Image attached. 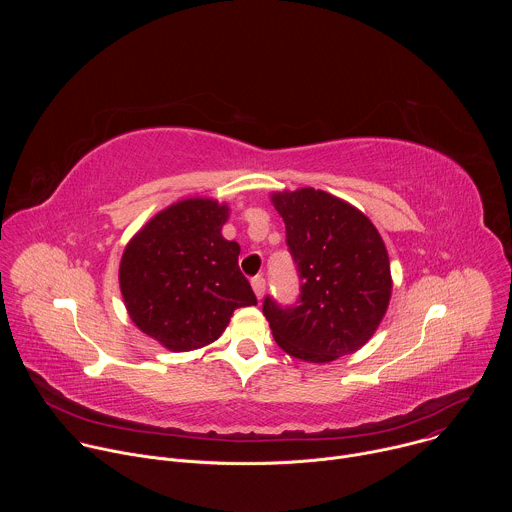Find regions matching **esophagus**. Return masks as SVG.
<instances>
[{"mask_svg":"<svg viewBox=\"0 0 512 512\" xmlns=\"http://www.w3.org/2000/svg\"><path fill=\"white\" fill-rule=\"evenodd\" d=\"M265 279H263V275H257V277H253L251 279V287H253V291H255V296H257V300H261L263 296H265Z\"/></svg>","mask_w":512,"mask_h":512,"instance_id":"obj_1","label":"esophagus"}]
</instances>
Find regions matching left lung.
<instances>
[{
    "instance_id": "1",
    "label": "left lung",
    "mask_w": 512,
    "mask_h": 512,
    "mask_svg": "<svg viewBox=\"0 0 512 512\" xmlns=\"http://www.w3.org/2000/svg\"><path fill=\"white\" fill-rule=\"evenodd\" d=\"M271 204L302 279L300 306L263 302L275 342L289 356L320 364L360 350L383 322L393 291L377 227L356 206L316 188L271 192Z\"/></svg>"
}]
</instances>
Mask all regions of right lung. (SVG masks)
<instances>
[{"label": "right lung", "mask_w": 512, "mask_h": 512, "mask_svg": "<svg viewBox=\"0 0 512 512\" xmlns=\"http://www.w3.org/2000/svg\"><path fill=\"white\" fill-rule=\"evenodd\" d=\"M229 204L184 198L154 214L125 245L119 287L131 322L172 352L214 342L257 298L223 237Z\"/></svg>", "instance_id": "right-lung-1"}]
</instances>
